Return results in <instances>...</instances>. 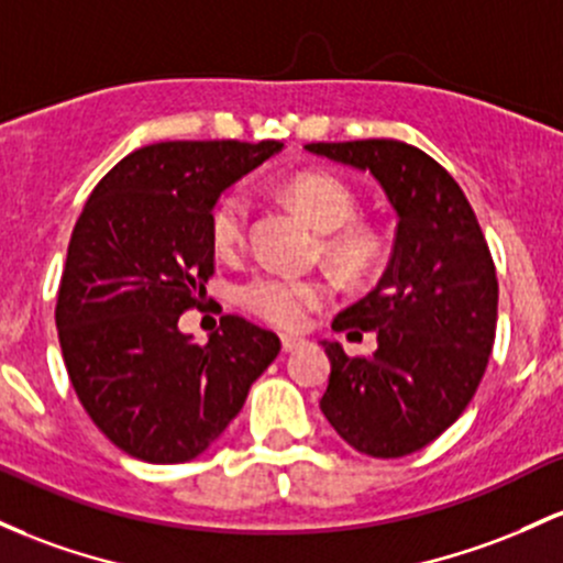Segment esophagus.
<instances>
[{
    "instance_id": "esophagus-1",
    "label": "esophagus",
    "mask_w": 563,
    "mask_h": 563,
    "mask_svg": "<svg viewBox=\"0 0 563 563\" xmlns=\"http://www.w3.org/2000/svg\"><path fill=\"white\" fill-rule=\"evenodd\" d=\"M280 344H283V352H294V350H299L305 342L296 336H280Z\"/></svg>"
}]
</instances>
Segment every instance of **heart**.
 Instances as JSON below:
<instances>
[{
  "instance_id": "1",
  "label": "heart",
  "mask_w": 563,
  "mask_h": 563,
  "mask_svg": "<svg viewBox=\"0 0 563 563\" xmlns=\"http://www.w3.org/2000/svg\"><path fill=\"white\" fill-rule=\"evenodd\" d=\"M286 195L307 219L325 232V256L339 269L357 275L374 262L376 243L368 232L355 230L357 202L352 189L329 173H299L286 184ZM251 200L243 189L219 197L211 211V243L216 253L232 256L243 251L249 240ZM243 305L277 329H296L305 318L331 299V286L323 280H307L291 275H256L243 286Z\"/></svg>"
}]
</instances>
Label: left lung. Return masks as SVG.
Instances as JSON below:
<instances>
[{
  "instance_id": "8db88e82",
  "label": "left lung",
  "mask_w": 563,
  "mask_h": 563,
  "mask_svg": "<svg viewBox=\"0 0 563 563\" xmlns=\"http://www.w3.org/2000/svg\"><path fill=\"white\" fill-rule=\"evenodd\" d=\"M305 150L372 173L398 216L382 280L333 318V331H374L376 352L350 357L323 342L331 376L320 411L361 454L419 452L460 419L489 363L499 296L489 245L460 184L417 146L366 139Z\"/></svg>"
}]
</instances>
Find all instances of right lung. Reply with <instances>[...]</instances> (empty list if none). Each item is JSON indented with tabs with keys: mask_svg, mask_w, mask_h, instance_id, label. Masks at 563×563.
Returning a JSON list of instances; mask_svg holds the SVG:
<instances>
[{
	"mask_svg": "<svg viewBox=\"0 0 563 563\" xmlns=\"http://www.w3.org/2000/svg\"><path fill=\"white\" fill-rule=\"evenodd\" d=\"M280 141H163L98 181L74 224L55 305L60 352L96 428L135 460L200 456L243 409L280 339L224 314L208 344L178 331L213 275L221 191Z\"/></svg>",
	"mask_w": 563,
	"mask_h": 563,
	"instance_id": "add662e5",
	"label": "right lung"
}]
</instances>
